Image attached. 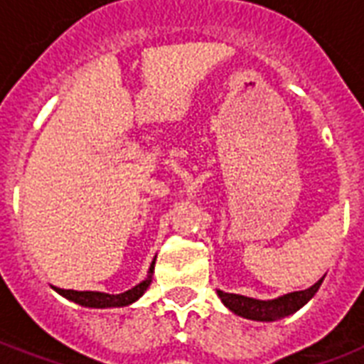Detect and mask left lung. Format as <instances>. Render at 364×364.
<instances>
[{"mask_svg":"<svg viewBox=\"0 0 364 364\" xmlns=\"http://www.w3.org/2000/svg\"><path fill=\"white\" fill-rule=\"evenodd\" d=\"M323 277L317 283H314L311 287L304 289V291L282 294V296L272 300L251 299V296H243V294L225 293V291H219V289H217V296L221 299V302L227 306L228 310L236 314V316L243 317V319L270 323L287 316H293L294 311H299L302 306L308 304L314 299V294L317 293V289L321 287Z\"/></svg>","mask_w":364,"mask_h":364,"instance_id":"1","label":"left lung"}]
</instances>
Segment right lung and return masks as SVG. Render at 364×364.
<instances>
[{"mask_svg": "<svg viewBox=\"0 0 364 364\" xmlns=\"http://www.w3.org/2000/svg\"><path fill=\"white\" fill-rule=\"evenodd\" d=\"M154 260L153 259L151 266H149L147 277L141 283H137L136 287L128 289L124 293L119 294H109V293H100V291H73V289H58L54 287V291L62 294L64 299L75 302V304L82 306V308H124V306L134 304L137 299H141L143 293L147 291V287L153 282V272H154Z\"/></svg>", "mask_w": 364, "mask_h": 364, "instance_id": "add662e5", "label": "right lung"}]
</instances>
